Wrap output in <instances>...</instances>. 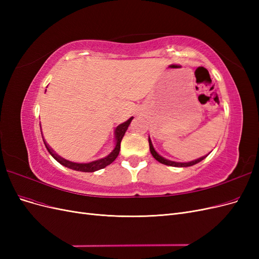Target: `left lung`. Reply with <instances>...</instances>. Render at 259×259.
<instances>
[{
    "label": "left lung",
    "mask_w": 259,
    "mask_h": 259,
    "mask_svg": "<svg viewBox=\"0 0 259 259\" xmlns=\"http://www.w3.org/2000/svg\"><path fill=\"white\" fill-rule=\"evenodd\" d=\"M149 147H150V152H151V154L153 155V158H154L156 161H159L160 163H162V164H165V165H168V166H175V167H187V166H192V165H194V164H197V163L201 162L202 160H204V159L206 158V155H205V156H202V158H200V159H198V160H194V161H191V162L179 163V162H174V161H169V160L164 159V158H162V156H161L160 154L156 153V151L154 150V148H153V146H152V143H151V139H150V137H149Z\"/></svg>",
    "instance_id": "8db88e82"
}]
</instances>
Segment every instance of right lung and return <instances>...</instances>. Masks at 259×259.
<instances>
[{
    "mask_svg": "<svg viewBox=\"0 0 259 259\" xmlns=\"http://www.w3.org/2000/svg\"><path fill=\"white\" fill-rule=\"evenodd\" d=\"M133 120V117H131V119H128L126 122H124L122 124H120L119 126H117L115 128V139H116V144H115V147L112 150V152L109 154L108 156H106V158L104 159H100V160H97V161H93V162H90V163H73V162H70V161H67L65 159L60 158L59 155H57L56 153H55L52 149L49 147V145L45 144V147L46 149H48L49 152L52 154L53 158L56 160L57 162H59L61 165H64L68 168H71V169H74V170H79V171H86V173H89V171H95V170H98V169H101L104 168L106 166H108L109 164H111L115 159L116 156L119 155V152H120V147H121V142H122V138L125 134V132H126V130L128 128L130 124ZM44 140V139H43Z\"/></svg>",
    "mask_w": 259,
    "mask_h": 259,
    "instance_id": "obj_1",
    "label": "right lung"
}]
</instances>
